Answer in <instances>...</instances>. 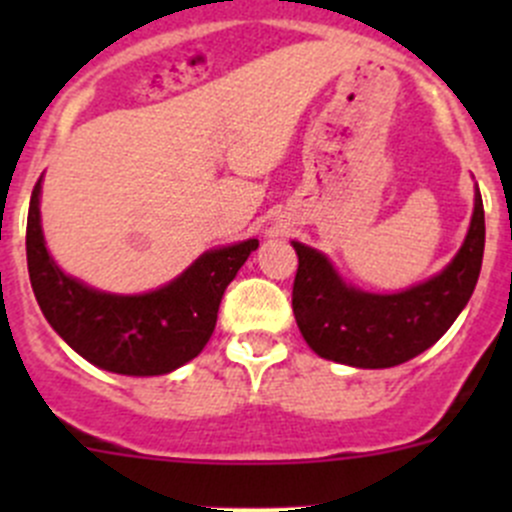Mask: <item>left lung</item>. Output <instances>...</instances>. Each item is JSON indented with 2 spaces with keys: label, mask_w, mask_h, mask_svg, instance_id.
<instances>
[{
  "label": "left lung",
  "mask_w": 512,
  "mask_h": 512,
  "mask_svg": "<svg viewBox=\"0 0 512 512\" xmlns=\"http://www.w3.org/2000/svg\"><path fill=\"white\" fill-rule=\"evenodd\" d=\"M292 245L299 257L292 309L309 347L339 364L386 369L436 344L471 299L485 247L483 200L476 193L471 230L451 265L399 294H366L347 287L327 257L299 242Z\"/></svg>",
  "instance_id": "left-lung-1"
}]
</instances>
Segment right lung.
Returning <instances> with one entry per match:
<instances>
[{"instance_id":"add662e5","label":"right lung","mask_w":512,"mask_h":512,"mask_svg":"<svg viewBox=\"0 0 512 512\" xmlns=\"http://www.w3.org/2000/svg\"><path fill=\"white\" fill-rule=\"evenodd\" d=\"M36 180L27 218V265L46 322L98 369L156 376L195 359L218 322L220 299L260 242L205 252L178 280L136 297L106 294L66 277L44 247Z\"/></svg>"}]
</instances>
